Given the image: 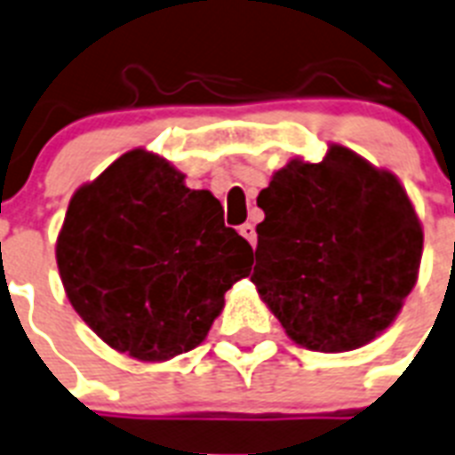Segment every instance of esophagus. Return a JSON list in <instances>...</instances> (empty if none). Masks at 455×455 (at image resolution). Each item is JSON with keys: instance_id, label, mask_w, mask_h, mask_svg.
<instances>
[{"instance_id": "34e87169", "label": "esophagus", "mask_w": 455, "mask_h": 455, "mask_svg": "<svg viewBox=\"0 0 455 455\" xmlns=\"http://www.w3.org/2000/svg\"><path fill=\"white\" fill-rule=\"evenodd\" d=\"M238 234L243 235V238L247 240V243H250V245H257V231H254V227L252 224H243V227L238 228Z\"/></svg>"}]
</instances>
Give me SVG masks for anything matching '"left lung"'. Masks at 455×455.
<instances>
[{
  "instance_id": "left-lung-1",
  "label": "left lung",
  "mask_w": 455,
  "mask_h": 455,
  "mask_svg": "<svg viewBox=\"0 0 455 455\" xmlns=\"http://www.w3.org/2000/svg\"><path fill=\"white\" fill-rule=\"evenodd\" d=\"M257 205L252 283L291 341L346 353L395 323L419 280L423 227L390 170L341 144L291 158Z\"/></svg>"
}]
</instances>
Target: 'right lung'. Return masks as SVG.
<instances>
[{
	"mask_svg": "<svg viewBox=\"0 0 455 455\" xmlns=\"http://www.w3.org/2000/svg\"><path fill=\"white\" fill-rule=\"evenodd\" d=\"M210 191L154 151H125L74 191L55 261L69 304L109 346L165 362L201 346L252 264Z\"/></svg>",
	"mask_w": 455,
	"mask_h": 455,
	"instance_id": "1",
	"label": "right lung"
}]
</instances>
